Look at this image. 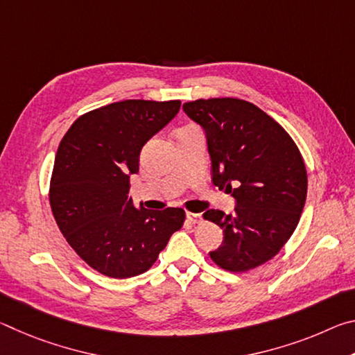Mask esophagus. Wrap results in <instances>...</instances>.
<instances>
[{"label": "esophagus", "mask_w": 355, "mask_h": 355, "mask_svg": "<svg viewBox=\"0 0 355 355\" xmlns=\"http://www.w3.org/2000/svg\"><path fill=\"white\" fill-rule=\"evenodd\" d=\"M186 219H188L189 224L197 225V224H200V222H202V216L197 214V213H186Z\"/></svg>", "instance_id": "34e87169"}]
</instances>
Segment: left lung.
<instances>
[{
    "label": "left lung",
    "mask_w": 355,
    "mask_h": 355,
    "mask_svg": "<svg viewBox=\"0 0 355 355\" xmlns=\"http://www.w3.org/2000/svg\"><path fill=\"white\" fill-rule=\"evenodd\" d=\"M205 131L211 180L236 200L235 211L208 209L224 230L209 252L219 268L245 272L271 260L299 224L307 199V171L291 136L254 103L208 98L183 105Z\"/></svg>",
    "instance_id": "1"
}]
</instances>
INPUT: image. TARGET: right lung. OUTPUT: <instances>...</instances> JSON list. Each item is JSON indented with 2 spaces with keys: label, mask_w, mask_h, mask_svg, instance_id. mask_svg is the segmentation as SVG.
I'll use <instances>...</instances> for the list:
<instances>
[{
  "label": "right lung",
  "mask_w": 355,
  "mask_h": 355,
  "mask_svg": "<svg viewBox=\"0 0 355 355\" xmlns=\"http://www.w3.org/2000/svg\"><path fill=\"white\" fill-rule=\"evenodd\" d=\"M180 100H123L78 117L59 144L50 182L56 224L100 274L128 279L153 266L184 209L135 208L130 175L150 137L180 111Z\"/></svg>",
  "instance_id": "1"
}]
</instances>
